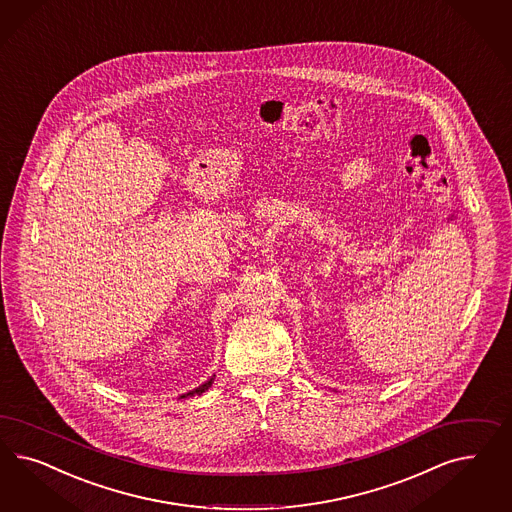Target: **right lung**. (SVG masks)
<instances>
[{
    "instance_id": "1",
    "label": "right lung",
    "mask_w": 512,
    "mask_h": 512,
    "mask_svg": "<svg viewBox=\"0 0 512 512\" xmlns=\"http://www.w3.org/2000/svg\"><path fill=\"white\" fill-rule=\"evenodd\" d=\"M213 380H215V375H213L211 379L207 380V382H203V384H201V386H198L196 390H192V392H188V394H182L181 399L182 397L196 396V394H198V396H201V394H203L205 390H209V388L213 386Z\"/></svg>"
}]
</instances>
